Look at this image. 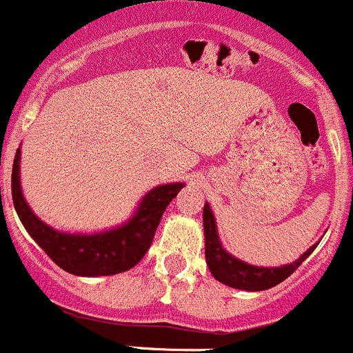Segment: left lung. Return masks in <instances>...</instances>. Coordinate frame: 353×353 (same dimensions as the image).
<instances>
[{
    "instance_id": "8db88e82",
    "label": "left lung",
    "mask_w": 353,
    "mask_h": 353,
    "mask_svg": "<svg viewBox=\"0 0 353 353\" xmlns=\"http://www.w3.org/2000/svg\"><path fill=\"white\" fill-rule=\"evenodd\" d=\"M203 228H205L206 264H208L210 273L213 274V278L224 283V285L232 287V289L250 290V292L268 290L271 287L278 285L280 282H283L285 278H289L297 268L305 263L306 259L310 257V254L319 245V241H316L301 257L296 259L294 263L285 264V266H254V264H248L241 261V259L234 257V255L229 254L222 247L221 236H219V231H216L215 216H213V212L208 203H205V206H203Z\"/></svg>"
}]
</instances>
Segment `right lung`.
Segmentation results:
<instances>
[{"mask_svg":"<svg viewBox=\"0 0 353 353\" xmlns=\"http://www.w3.org/2000/svg\"><path fill=\"white\" fill-rule=\"evenodd\" d=\"M183 187L185 183L173 182L150 189L134 213L117 228L68 232L45 224L26 201L21 187V148L12 170V198L22 225L57 266L77 276H108L137 266L150 248L164 210Z\"/></svg>","mask_w":353,"mask_h":353,"instance_id":"1","label":"right lung"}]
</instances>
